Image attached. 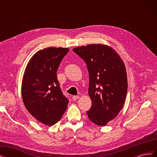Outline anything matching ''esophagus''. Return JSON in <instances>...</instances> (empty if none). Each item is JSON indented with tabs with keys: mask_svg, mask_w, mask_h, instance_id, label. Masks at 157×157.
<instances>
[{
	"mask_svg": "<svg viewBox=\"0 0 157 157\" xmlns=\"http://www.w3.org/2000/svg\"><path fill=\"white\" fill-rule=\"evenodd\" d=\"M79 98V96H73V99L74 101H75V100H77V99H78Z\"/></svg>",
	"mask_w": 157,
	"mask_h": 157,
	"instance_id": "obj_1",
	"label": "esophagus"
}]
</instances>
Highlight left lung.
<instances>
[{
    "label": "left lung",
    "mask_w": 157,
    "mask_h": 157,
    "mask_svg": "<svg viewBox=\"0 0 157 157\" xmlns=\"http://www.w3.org/2000/svg\"><path fill=\"white\" fill-rule=\"evenodd\" d=\"M86 62L89 73L88 94L92 106L86 111L95 124L104 126L124 105L128 90L125 65L115 50L92 44L73 49Z\"/></svg>",
    "instance_id": "obj_1"
}]
</instances>
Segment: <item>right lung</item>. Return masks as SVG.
<instances>
[{"instance_id":"add662e5","label":"right lung","mask_w":157,"mask_h":157,"mask_svg":"<svg viewBox=\"0 0 157 157\" xmlns=\"http://www.w3.org/2000/svg\"><path fill=\"white\" fill-rule=\"evenodd\" d=\"M69 51L50 47L33 56L28 63L21 84L23 103L37 121L46 126L58 122L66 111L68 99L61 92L57 71Z\"/></svg>"}]
</instances>
